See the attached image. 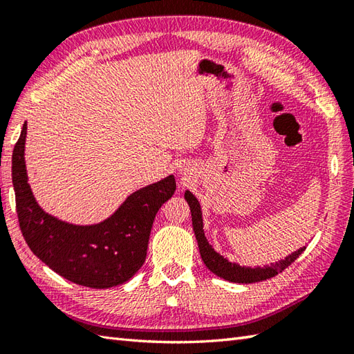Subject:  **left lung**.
Returning a JSON list of instances; mask_svg holds the SVG:
<instances>
[{
	"mask_svg": "<svg viewBox=\"0 0 354 354\" xmlns=\"http://www.w3.org/2000/svg\"><path fill=\"white\" fill-rule=\"evenodd\" d=\"M184 198L190 205L193 231H194V236H196V240H198L201 257H202V260H204L205 266L212 270L214 275L223 278V280L231 281V283H245V284L268 280V278H272L277 274L283 272V270L289 265H292V263L295 261L306 250V246L299 248L298 251L289 254L288 257H284L283 260L270 263V265H266L263 268H260V266L248 268V266H240V265H237V263H231L225 259L223 255L216 252L214 248L208 243L205 232H204V222H202L201 204L196 199V196H194L192 192L187 190Z\"/></svg>",
	"mask_w": 354,
	"mask_h": 354,
	"instance_id": "1",
	"label": "left lung"
}]
</instances>
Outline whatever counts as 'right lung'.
Listing matches in <instances>:
<instances>
[{
	"label": "right lung",
	"instance_id": "obj_1",
	"mask_svg": "<svg viewBox=\"0 0 354 354\" xmlns=\"http://www.w3.org/2000/svg\"><path fill=\"white\" fill-rule=\"evenodd\" d=\"M27 123L12 155V183L19 228L37 259L71 283L93 289L123 284L146 260L150 230L165 201L176 190L169 175L126 198L117 212L100 223L73 225L37 205L26 170Z\"/></svg>",
	"mask_w": 354,
	"mask_h": 354
}]
</instances>
